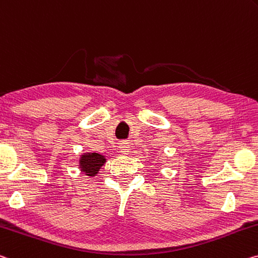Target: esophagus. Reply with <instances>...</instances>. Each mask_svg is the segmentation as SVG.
I'll list each match as a JSON object with an SVG mask.
<instances>
[{
    "label": "esophagus",
    "mask_w": 258,
    "mask_h": 258,
    "mask_svg": "<svg viewBox=\"0 0 258 258\" xmlns=\"http://www.w3.org/2000/svg\"><path fill=\"white\" fill-rule=\"evenodd\" d=\"M119 148H120V151L122 154H127L130 151V144L126 141H122V142H120Z\"/></svg>",
    "instance_id": "1"
}]
</instances>
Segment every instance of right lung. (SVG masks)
<instances>
[{
    "instance_id": "obj_1",
    "label": "right lung",
    "mask_w": 258,
    "mask_h": 258,
    "mask_svg": "<svg viewBox=\"0 0 258 258\" xmlns=\"http://www.w3.org/2000/svg\"><path fill=\"white\" fill-rule=\"evenodd\" d=\"M105 158L102 155L97 153H89L85 154L81 156L80 159V169L83 172H85L87 175H93L97 174L101 166L104 164Z\"/></svg>"
}]
</instances>
